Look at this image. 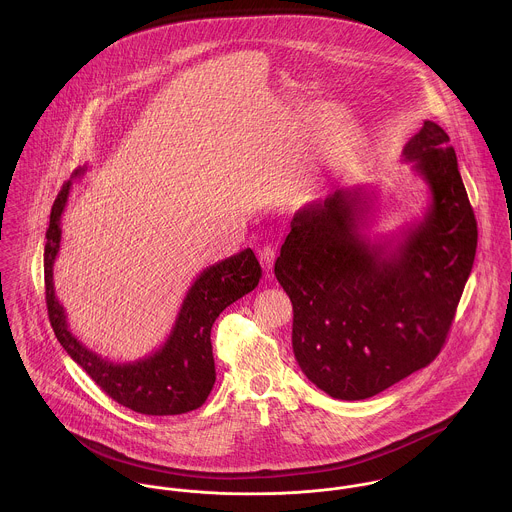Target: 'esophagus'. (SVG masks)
Masks as SVG:
<instances>
[{"label": "esophagus", "mask_w": 512, "mask_h": 512, "mask_svg": "<svg viewBox=\"0 0 512 512\" xmlns=\"http://www.w3.org/2000/svg\"><path fill=\"white\" fill-rule=\"evenodd\" d=\"M260 262H262V268L266 272H270L274 268V262H276V248L274 246H264L260 250Z\"/></svg>", "instance_id": "1"}]
</instances>
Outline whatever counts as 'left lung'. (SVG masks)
Instances as JSON below:
<instances>
[{"label":"left lung","mask_w":512,"mask_h":512,"mask_svg":"<svg viewBox=\"0 0 512 512\" xmlns=\"http://www.w3.org/2000/svg\"><path fill=\"white\" fill-rule=\"evenodd\" d=\"M404 157L430 187L422 219L372 244V199L337 189L293 215L274 266L292 299L295 361L339 400H365L430 365L473 268L477 220L449 136L426 120Z\"/></svg>","instance_id":"1"}]
</instances>
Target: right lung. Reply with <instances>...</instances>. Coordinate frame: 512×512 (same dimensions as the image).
Wrapping results in <instances>:
<instances>
[{
	"label": "right lung",
	"instance_id": "1",
	"mask_svg": "<svg viewBox=\"0 0 512 512\" xmlns=\"http://www.w3.org/2000/svg\"><path fill=\"white\" fill-rule=\"evenodd\" d=\"M84 169H76V177ZM71 181L57 195L45 244V299L51 327L76 365L118 404L146 416H175L197 410L209 398L217 372L211 329L220 313L252 292L262 268L250 248L217 262L195 280L167 341L153 355L134 363H110L84 347L67 325V313L55 295L53 266L61 248V219Z\"/></svg>",
	"mask_w": 512,
	"mask_h": 512
}]
</instances>
